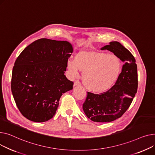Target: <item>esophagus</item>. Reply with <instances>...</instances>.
<instances>
[{
	"label": "esophagus",
	"mask_w": 155,
	"mask_h": 155,
	"mask_svg": "<svg viewBox=\"0 0 155 155\" xmlns=\"http://www.w3.org/2000/svg\"><path fill=\"white\" fill-rule=\"evenodd\" d=\"M81 85V83H79V81H75L74 83V86H79Z\"/></svg>",
	"instance_id": "34e87169"
}]
</instances>
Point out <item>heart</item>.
<instances>
[{
  "label": "heart",
  "mask_w": 155,
  "mask_h": 155,
  "mask_svg": "<svg viewBox=\"0 0 155 155\" xmlns=\"http://www.w3.org/2000/svg\"><path fill=\"white\" fill-rule=\"evenodd\" d=\"M68 69L72 76H76L79 71H83L86 87L91 91L102 93L116 83L121 63L114 54L84 49L76 53L74 60L68 61Z\"/></svg>",
  "instance_id": "heart-1"
}]
</instances>
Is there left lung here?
<instances>
[{
    "label": "left lung",
    "mask_w": 155,
    "mask_h": 155,
    "mask_svg": "<svg viewBox=\"0 0 155 155\" xmlns=\"http://www.w3.org/2000/svg\"><path fill=\"white\" fill-rule=\"evenodd\" d=\"M101 49L112 52L124 64L111 89L99 94L87 92L83 109L91 121L108 123L121 117L131 104L138 89L137 65L132 54L117 41L110 42Z\"/></svg>",
    "instance_id": "left-lung-1"
}]
</instances>
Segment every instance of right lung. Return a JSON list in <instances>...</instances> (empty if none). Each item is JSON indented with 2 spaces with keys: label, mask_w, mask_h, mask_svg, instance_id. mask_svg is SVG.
Segmentation results:
<instances>
[{
  "label": "right lung",
  "mask_w": 155,
  "mask_h": 155,
  "mask_svg": "<svg viewBox=\"0 0 155 155\" xmlns=\"http://www.w3.org/2000/svg\"><path fill=\"white\" fill-rule=\"evenodd\" d=\"M72 52L68 41L43 38L31 43L18 56L11 91L18 109L27 119L45 122L56 114L61 96L74 84L64 75Z\"/></svg>",
  "instance_id": "add662e5"
}]
</instances>
